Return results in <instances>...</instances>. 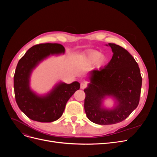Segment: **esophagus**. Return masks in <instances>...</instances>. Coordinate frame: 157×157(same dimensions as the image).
<instances>
[{
  "label": "esophagus",
  "mask_w": 157,
  "mask_h": 157,
  "mask_svg": "<svg viewBox=\"0 0 157 157\" xmlns=\"http://www.w3.org/2000/svg\"><path fill=\"white\" fill-rule=\"evenodd\" d=\"M86 86H87L86 83H85V82L80 83V88H81V89H84Z\"/></svg>",
  "instance_id": "34e87169"
}]
</instances>
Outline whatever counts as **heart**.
<instances>
[{"instance_id":"heart-1","label":"heart","mask_w":157,"mask_h":157,"mask_svg":"<svg viewBox=\"0 0 157 157\" xmlns=\"http://www.w3.org/2000/svg\"><path fill=\"white\" fill-rule=\"evenodd\" d=\"M82 61L84 64L90 65L94 63L97 67H101L107 62V57L96 50L90 51L82 57Z\"/></svg>"}]
</instances>
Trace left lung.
Listing matches in <instances>:
<instances>
[{"label":"left lung","mask_w":157,"mask_h":157,"mask_svg":"<svg viewBox=\"0 0 157 157\" xmlns=\"http://www.w3.org/2000/svg\"><path fill=\"white\" fill-rule=\"evenodd\" d=\"M113 53L105 67L90 71L84 110L88 119L100 125L121 122L129 116L140 102L142 78L138 64L122 47L109 43ZM107 97L115 99L111 109L103 106Z\"/></svg>","instance_id":"left-lung-1"}]
</instances>
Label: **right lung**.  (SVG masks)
Returning <instances> with one entry per match:
<instances>
[{
  "mask_svg": "<svg viewBox=\"0 0 157 157\" xmlns=\"http://www.w3.org/2000/svg\"><path fill=\"white\" fill-rule=\"evenodd\" d=\"M64 53L61 44H40L31 47L19 61L13 77L16 101L20 110L33 121L51 122L59 119L69 98L80 88V83L75 81L59 82L42 96L31 89L30 77L36 66L50 56Z\"/></svg>",
  "mask_w": 157,
  "mask_h": 157,
  "instance_id": "add662e5",
  "label": "right lung"
}]
</instances>
